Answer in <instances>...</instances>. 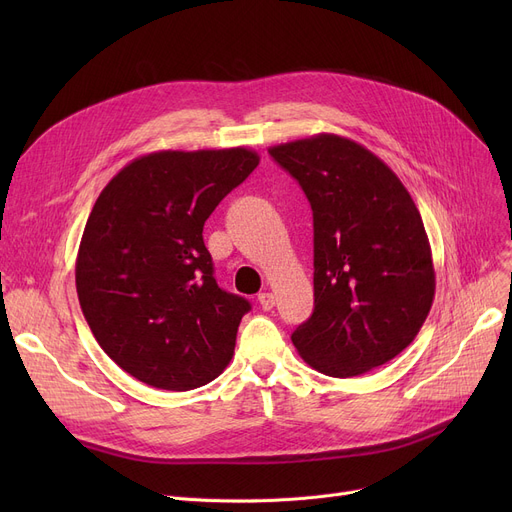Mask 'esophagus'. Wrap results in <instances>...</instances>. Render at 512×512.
Instances as JSON below:
<instances>
[{
	"label": "esophagus",
	"mask_w": 512,
	"mask_h": 512,
	"mask_svg": "<svg viewBox=\"0 0 512 512\" xmlns=\"http://www.w3.org/2000/svg\"><path fill=\"white\" fill-rule=\"evenodd\" d=\"M259 305H261L263 311H270V309H274V305H276V297H274L272 292H261V294H259Z\"/></svg>",
	"instance_id": "esophagus-1"
}]
</instances>
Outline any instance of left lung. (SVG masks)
Instances as JSON below:
<instances>
[{
	"mask_svg": "<svg viewBox=\"0 0 512 512\" xmlns=\"http://www.w3.org/2000/svg\"><path fill=\"white\" fill-rule=\"evenodd\" d=\"M267 151L299 180L313 209L315 307L292 344L332 378L388 363L415 340L436 294L415 201L378 155L338 134Z\"/></svg>",
	"mask_w": 512,
	"mask_h": 512,
	"instance_id": "8db88e82",
	"label": "left lung"
}]
</instances>
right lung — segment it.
Listing matches in <instances>:
<instances>
[{"instance_id": "1", "label": "right lung", "mask_w": 512, "mask_h": 512, "mask_svg": "<svg viewBox=\"0 0 512 512\" xmlns=\"http://www.w3.org/2000/svg\"><path fill=\"white\" fill-rule=\"evenodd\" d=\"M257 166L247 147L153 151L97 197L76 255V292L95 340L132 378L184 392L230 363L251 305L215 282L203 226Z\"/></svg>"}]
</instances>
